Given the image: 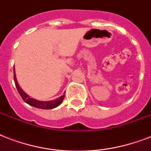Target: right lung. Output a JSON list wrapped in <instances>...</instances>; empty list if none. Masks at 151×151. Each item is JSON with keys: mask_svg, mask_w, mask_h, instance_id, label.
<instances>
[{"mask_svg": "<svg viewBox=\"0 0 151 151\" xmlns=\"http://www.w3.org/2000/svg\"><path fill=\"white\" fill-rule=\"evenodd\" d=\"M14 81H15V86H16V88H17L18 92L19 93V95L21 96V97L22 98V99L30 106H33L34 107L39 108V109H44V110H50V109H53V108L57 107L58 106L60 105L61 103L63 102L64 99V96L65 95L62 96L59 98L56 99H54V100L51 101H39L35 99H33V98H30V97L25 93L22 89L20 88L19 85L18 84L17 78H16V75H15V67H14Z\"/></svg>", "mask_w": 151, "mask_h": 151, "instance_id": "obj_1", "label": "right lung"}]
</instances>
